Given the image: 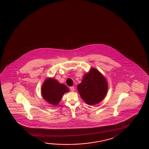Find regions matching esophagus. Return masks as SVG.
I'll list each match as a JSON object with an SVG mask.
<instances>
[{
    "instance_id": "esophagus-1",
    "label": "esophagus",
    "mask_w": 149,
    "mask_h": 149,
    "mask_svg": "<svg viewBox=\"0 0 149 149\" xmlns=\"http://www.w3.org/2000/svg\"><path fill=\"white\" fill-rule=\"evenodd\" d=\"M70 90H71V91H74V90H75V89H74V87H70Z\"/></svg>"
}]
</instances>
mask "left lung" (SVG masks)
<instances>
[{"mask_svg":"<svg viewBox=\"0 0 149 149\" xmlns=\"http://www.w3.org/2000/svg\"><path fill=\"white\" fill-rule=\"evenodd\" d=\"M77 90L86 103L93 105L101 102L107 95L108 84L105 77L96 68H91L83 76Z\"/></svg>","mask_w":149,"mask_h":149,"instance_id":"8db88e82","label":"left lung"}]
</instances>
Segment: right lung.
I'll return each instance as SVG.
<instances>
[{
    "mask_svg": "<svg viewBox=\"0 0 149 149\" xmlns=\"http://www.w3.org/2000/svg\"><path fill=\"white\" fill-rule=\"evenodd\" d=\"M69 91L68 87L54 78H47L41 88V94L44 100L52 105L59 104L64 93Z\"/></svg>",
    "mask_w": 149,
    "mask_h": 149,
    "instance_id": "add662e5",
    "label": "right lung"
}]
</instances>
